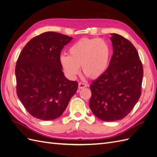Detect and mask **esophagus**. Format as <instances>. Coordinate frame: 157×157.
I'll return each instance as SVG.
<instances>
[{
    "label": "esophagus",
    "mask_w": 157,
    "mask_h": 157,
    "mask_svg": "<svg viewBox=\"0 0 157 157\" xmlns=\"http://www.w3.org/2000/svg\"><path fill=\"white\" fill-rule=\"evenodd\" d=\"M87 87V84L85 83H82V82H80L78 84V88L79 89H82L84 88Z\"/></svg>",
    "instance_id": "34e87169"
}]
</instances>
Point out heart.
<instances>
[{"mask_svg":"<svg viewBox=\"0 0 157 157\" xmlns=\"http://www.w3.org/2000/svg\"><path fill=\"white\" fill-rule=\"evenodd\" d=\"M69 54L59 57L61 67L69 78L75 79L80 73L81 65L86 77L97 78L107 71L112 50L105 40L84 38L71 46Z\"/></svg>","mask_w":157,"mask_h":157,"instance_id":"1","label":"heart"}]
</instances>
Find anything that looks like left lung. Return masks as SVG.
I'll use <instances>...</instances> for the list:
<instances>
[{"label": "left lung", "instance_id": "8db88e82", "mask_svg": "<svg viewBox=\"0 0 157 157\" xmlns=\"http://www.w3.org/2000/svg\"><path fill=\"white\" fill-rule=\"evenodd\" d=\"M113 54L106 72L90 85L89 106L105 122L126 117L141 94L144 70L134 46L124 37L111 33Z\"/></svg>", "mask_w": 157, "mask_h": 157}]
</instances>
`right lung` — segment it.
Instances as JSON below:
<instances>
[{"label": "right lung", "instance_id": "right-lung-1", "mask_svg": "<svg viewBox=\"0 0 157 157\" xmlns=\"http://www.w3.org/2000/svg\"><path fill=\"white\" fill-rule=\"evenodd\" d=\"M72 39L46 32L28 42L19 56L15 69L17 97L38 119L59 117L77 92L78 82L65 77L59 62L61 51Z\"/></svg>", "mask_w": 157, "mask_h": 157}]
</instances>
